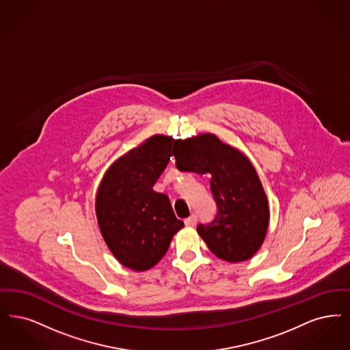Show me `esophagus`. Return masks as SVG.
<instances>
[{
	"mask_svg": "<svg viewBox=\"0 0 350 350\" xmlns=\"http://www.w3.org/2000/svg\"><path fill=\"white\" fill-rule=\"evenodd\" d=\"M185 224H186V226H194L196 224V215H191L190 217H187L185 220Z\"/></svg>",
	"mask_w": 350,
	"mask_h": 350,
	"instance_id": "34e87169",
	"label": "esophagus"
}]
</instances>
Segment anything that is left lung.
<instances>
[{
	"label": "left lung",
	"instance_id": "1",
	"mask_svg": "<svg viewBox=\"0 0 350 350\" xmlns=\"http://www.w3.org/2000/svg\"><path fill=\"white\" fill-rule=\"evenodd\" d=\"M173 154L181 172L212 176L217 215L211 224L196 228L211 252L230 263L252 258L265 242L269 207L249 157L211 133L176 140Z\"/></svg>",
	"mask_w": 350,
	"mask_h": 350
}]
</instances>
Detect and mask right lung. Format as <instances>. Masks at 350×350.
<instances>
[{"mask_svg": "<svg viewBox=\"0 0 350 350\" xmlns=\"http://www.w3.org/2000/svg\"><path fill=\"white\" fill-rule=\"evenodd\" d=\"M174 142L168 135L150 137L118 157L98 185L95 211L101 236L114 258L133 271L156 266L185 225L168 196L154 190Z\"/></svg>", "mask_w": 350, "mask_h": 350, "instance_id": "1", "label": "right lung"}]
</instances>
